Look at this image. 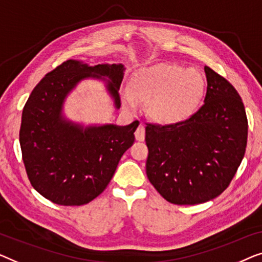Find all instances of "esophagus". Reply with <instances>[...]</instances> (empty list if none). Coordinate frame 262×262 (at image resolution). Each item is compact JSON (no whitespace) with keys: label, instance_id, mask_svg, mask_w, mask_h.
<instances>
[{"label":"esophagus","instance_id":"1","mask_svg":"<svg viewBox=\"0 0 262 262\" xmlns=\"http://www.w3.org/2000/svg\"><path fill=\"white\" fill-rule=\"evenodd\" d=\"M135 139L138 141H143L145 140V126L143 124H140L138 129L135 130Z\"/></svg>","mask_w":262,"mask_h":262}]
</instances>
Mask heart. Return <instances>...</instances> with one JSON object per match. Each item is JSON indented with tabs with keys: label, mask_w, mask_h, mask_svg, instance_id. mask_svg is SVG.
<instances>
[{
	"label": "heart",
	"mask_w": 262,
	"mask_h": 262,
	"mask_svg": "<svg viewBox=\"0 0 262 262\" xmlns=\"http://www.w3.org/2000/svg\"><path fill=\"white\" fill-rule=\"evenodd\" d=\"M205 90V80L194 69L160 64L136 72L130 79L124 102L133 106L134 99L147 103L153 119L174 123L189 117L200 104Z\"/></svg>",
	"instance_id": "1"
}]
</instances>
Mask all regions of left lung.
Here are the masks:
<instances>
[{"label":"left lung","instance_id":"8db88e82","mask_svg":"<svg viewBox=\"0 0 262 262\" xmlns=\"http://www.w3.org/2000/svg\"><path fill=\"white\" fill-rule=\"evenodd\" d=\"M204 104L182 122L146 123L150 184L169 203L193 205L220 196L245 157L248 121L240 95L209 66Z\"/></svg>","mask_w":262,"mask_h":262}]
</instances>
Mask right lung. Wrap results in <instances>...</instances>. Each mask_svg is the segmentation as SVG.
I'll return each mask as SVG.
<instances>
[{"label":"right lung","instance_id":"obj_1","mask_svg":"<svg viewBox=\"0 0 262 262\" xmlns=\"http://www.w3.org/2000/svg\"><path fill=\"white\" fill-rule=\"evenodd\" d=\"M123 71L121 64L89 66L70 59L47 73L29 95L19 134L22 160L32 186L52 203L73 206L95 200L134 143L139 121L83 130L61 117L66 95L86 77H108V89L120 108Z\"/></svg>","mask_w":262,"mask_h":262}]
</instances>
